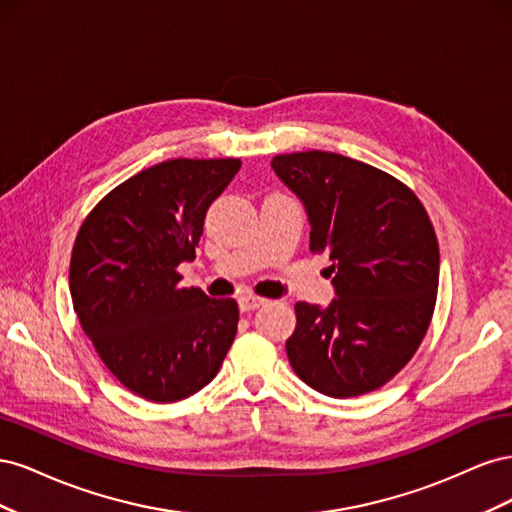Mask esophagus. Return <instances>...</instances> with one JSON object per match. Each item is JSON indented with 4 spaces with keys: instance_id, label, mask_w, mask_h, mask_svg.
I'll return each instance as SVG.
<instances>
[{
    "instance_id": "34e87169",
    "label": "esophagus",
    "mask_w": 512,
    "mask_h": 512,
    "mask_svg": "<svg viewBox=\"0 0 512 512\" xmlns=\"http://www.w3.org/2000/svg\"><path fill=\"white\" fill-rule=\"evenodd\" d=\"M267 303V299H260V297H256V294H241L239 297V307H241V312H254V309H258L260 305H265Z\"/></svg>"
}]
</instances>
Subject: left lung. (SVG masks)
Returning a JSON list of instances; mask_svg holds the SVG:
<instances>
[{
	"label": "left lung",
	"instance_id": "8db88e82",
	"mask_svg": "<svg viewBox=\"0 0 512 512\" xmlns=\"http://www.w3.org/2000/svg\"><path fill=\"white\" fill-rule=\"evenodd\" d=\"M271 166L303 203L309 250L331 260L335 288L327 307L294 305V374L337 399L376 391L412 359L436 307L429 215L404 183L339 153H286Z\"/></svg>",
	"mask_w": 512,
	"mask_h": 512
}]
</instances>
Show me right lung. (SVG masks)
<instances>
[{"instance_id":"right-lung-1","label":"right lung","mask_w":512,"mask_h":512,"mask_svg":"<svg viewBox=\"0 0 512 512\" xmlns=\"http://www.w3.org/2000/svg\"><path fill=\"white\" fill-rule=\"evenodd\" d=\"M241 160H166L123 181L87 215L70 258L85 335L138 397L170 404L218 374L237 335L235 299L179 288L211 203Z\"/></svg>"}]
</instances>
